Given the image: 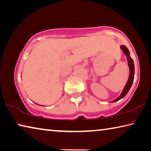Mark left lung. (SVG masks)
<instances>
[{
    "mask_svg": "<svg viewBox=\"0 0 151 151\" xmlns=\"http://www.w3.org/2000/svg\"><path fill=\"white\" fill-rule=\"evenodd\" d=\"M120 48H121V49L122 50L123 54H124L125 57H127L128 66H129V76L127 83H126L124 88H123V90H122V92L121 93V94H120L119 96L116 98V99L111 101V103L117 102V101L121 100L122 98H123L126 94H127L128 92L129 91L131 86H132V84L133 83V80H134V75H135V66H134L133 60L130 56L129 51L128 49L125 45H121L120 46Z\"/></svg>",
    "mask_w": 151,
    "mask_h": 151,
    "instance_id": "obj_1",
    "label": "left lung"
}]
</instances>
